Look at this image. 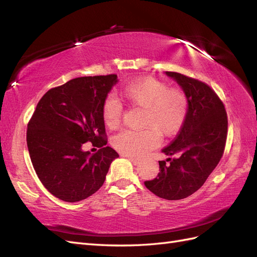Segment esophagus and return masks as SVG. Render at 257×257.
Listing matches in <instances>:
<instances>
[{
    "instance_id": "1",
    "label": "esophagus",
    "mask_w": 257,
    "mask_h": 257,
    "mask_svg": "<svg viewBox=\"0 0 257 257\" xmlns=\"http://www.w3.org/2000/svg\"><path fill=\"white\" fill-rule=\"evenodd\" d=\"M126 158H127V160H128L130 162L133 163L134 165H137V164H139V160H137V159H134V158H130V157H126Z\"/></svg>"
}]
</instances>
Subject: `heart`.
<instances>
[{"instance_id":"1","label":"heart","mask_w":257,"mask_h":257,"mask_svg":"<svg viewBox=\"0 0 257 257\" xmlns=\"http://www.w3.org/2000/svg\"><path fill=\"white\" fill-rule=\"evenodd\" d=\"M121 98L130 106L144 110L142 132L125 131L113 138V146L123 155L139 159L160 143L159 134L170 137L182 127L188 114V97L180 89L152 77H144L126 84L120 91ZM103 119L110 128L120 124L122 107L108 97L103 104Z\"/></svg>"}]
</instances>
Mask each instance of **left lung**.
Returning a JSON list of instances; mask_svg holds the SVG:
<instances>
[{
	"label": "left lung",
	"mask_w": 257,
	"mask_h": 257,
	"mask_svg": "<svg viewBox=\"0 0 257 257\" xmlns=\"http://www.w3.org/2000/svg\"><path fill=\"white\" fill-rule=\"evenodd\" d=\"M165 74L185 93L188 114L173 143L162 150L175 158L160 161L158 177L145 185L161 198L178 200L200 189L219 164L226 143L227 114L208 84L175 72Z\"/></svg>",
	"instance_id": "1"
}]
</instances>
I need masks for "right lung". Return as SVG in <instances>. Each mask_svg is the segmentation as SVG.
Returning a JSON list of instances; mask_svg holds the SVG:
<instances>
[{"label": "right lung", "mask_w": 257, "mask_h": 257, "mask_svg": "<svg viewBox=\"0 0 257 257\" xmlns=\"http://www.w3.org/2000/svg\"><path fill=\"white\" fill-rule=\"evenodd\" d=\"M118 76L79 77L52 88L41 98L28 124L31 162L53 196L76 203L103 185L111 162L119 157L106 147L103 104ZM90 141L100 150L83 152Z\"/></svg>", "instance_id": "1"}]
</instances>
